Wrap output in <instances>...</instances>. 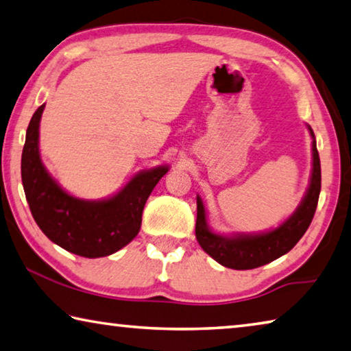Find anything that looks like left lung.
<instances>
[{
    "label": "left lung",
    "instance_id": "8db88e82",
    "mask_svg": "<svg viewBox=\"0 0 351 351\" xmlns=\"http://www.w3.org/2000/svg\"><path fill=\"white\" fill-rule=\"evenodd\" d=\"M313 138V170L310 186L295 212L278 228L261 234H235L230 237L215 234L207 224L203 199L197 197V224L195 235L204 252L219 265L230 269H254L282 257L293 249L313 221L320 193V159L316 138L308 125Z\"/></svg>",
    "mask_w": 351,
    "mask_h": 351
}]
</instances>
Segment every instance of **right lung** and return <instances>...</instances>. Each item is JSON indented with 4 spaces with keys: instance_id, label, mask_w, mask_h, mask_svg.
I'll use <instances>...</instances> for the list:
<instances>
[{
    "instance_id": "obj_1",
    "label": "right lung",
    "mask_w": 351,
    "mask_h": 351,
    "mask_svg": "<svg viewBox=\"0 0 351 351\" xmlns=\"http://www.w3.org/2000/svg\"><path fill=\"white\" fill-rule=\"evenodd\" d=\"M43 110L45 104L29 122L21 154V181L35 223L51 241L80 257L117 252L138 235L144 206L169 165L139 171L111 198H75L58 186L41 162L38 130Z\"/></svg>"
}]
</instances>
